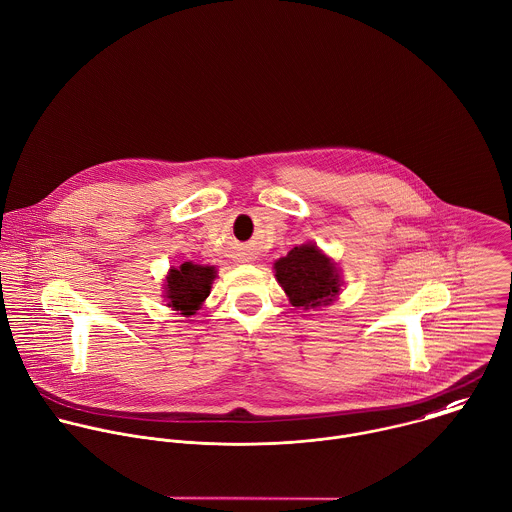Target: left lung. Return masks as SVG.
I'll return each instance as SVG.
<instances>
[{"instance_id":"obj_1","label":"left lung","mask_w":512,"mask_h":512,"mask_svg":"<svg viewBox=\"0 0 512 512\" xmlns=\"http://www.w3.org/2000/svg\"><path fill=\"white\" fill-rule=\"evenodd\" d=\"M275 277L295 307L325 305L339 293V275L329 257L313 245L293 247L275 261Z\"/></svg>"}]
</instances>
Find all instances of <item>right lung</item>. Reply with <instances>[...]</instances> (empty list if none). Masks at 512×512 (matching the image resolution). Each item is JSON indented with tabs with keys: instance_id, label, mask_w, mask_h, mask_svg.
I'll list each match as a JSON object with an SVG mask.
<instances>
[{
	"instance_id": "right-lung-1",
	"label": "right lung",
	"mask_w": 512,
	"mask_h": 512,
	"mask_svg": "<svg viewBox=\"0 0 512 512\" xmlns=\"http://www.w3.org/2000/svg\"><path fill=\"white\" fill-rule=\"evenodd\" d=\"M215 279V267L195 265L185 261L179 269H170L166 277V299L168 307L193 315L211 293Z\"/></svg>"
}]
</instances>
